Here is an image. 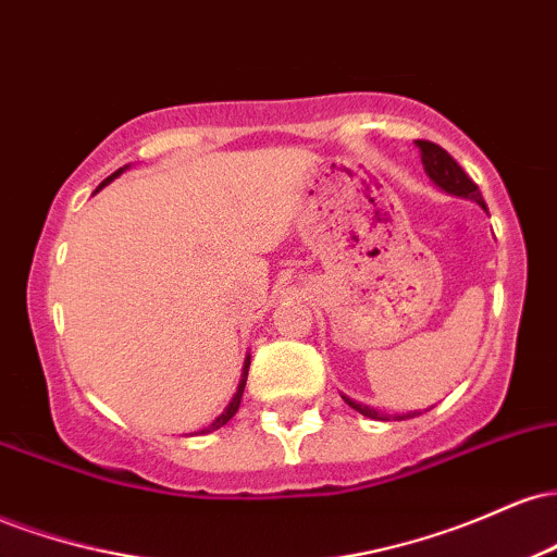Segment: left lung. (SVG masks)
Here are the masks:
<instances>
[{"mask_svg":"<svg viewBox=\"0 0 557 557\" xmlns=\"http://www.w3.org/2000/svg\"><path fill=\"white\" fill-rule=\"evenodd\" d=\"M417 146H419V151H421V162H424L426 175H430L432 181L440 185V188L447 190V194H453V196L471 198V201H476L479 207H484V198H482V194H479L476 183L471 181L469 175H466L461 164H458L456 159H453L450 154H447V151L443 149V146L432 144V140H417ZM484 209H487V207H484ZM343 400L348 403L350 408H356V411H359L361 417H369V419H385V417H382L380 411H374V408L361 406V403H356V400L345 398V395H343ZM417 413H419V411H413V413H403V417H398V419H411V417H417Z\"/></svg>","mask_w":557,"mask_h":557,"instance_id":"obj_1","label":"left lung"}]
</instances>
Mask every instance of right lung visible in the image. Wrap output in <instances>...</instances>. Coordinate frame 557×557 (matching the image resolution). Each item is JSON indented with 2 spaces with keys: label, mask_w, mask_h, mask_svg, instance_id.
I'll use <instances>...</instances> for the list:
<instances>
[{
  "label": "right lung",
  "mask_w": 557,
  "mask_h": 557,
  "mask_svg": "<svg viewBox=\"0 0 557 557\" xmlns=\"http://www.w3.org/2000/svg\"><path fill=\"white\" fill-rule=\"evenodd\" d=\"M120 172H123V170L112 172V175H110V177H107V181H104V183H101V185H99V188H96V194H99V190H101V188H104V185H107V183H112V181H114V177H117V175H120ZM248 363H251V359H246V367H243V380H240V385H238V393H235V395H233V400H230V406L225 408V411H222V413H220V417H216V419L212 421V424H209V426H207V430H201V432H196V434H209V432L220 430V426H225V424H227V421H230V419H233V417H235V413H238V408H240V398H243V387H246V380H248Z\"/></svg>",
  "instance_id": "obj_1"
}]
</instances>
